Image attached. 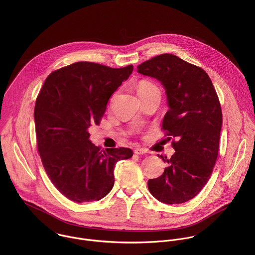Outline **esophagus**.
<instances>
[{
    "mask_svg": "<svg viewBox=\"0 0 255 255\" xmlns=\"http://www.w3.org/2000/svg\"><path fill=\"white\" fill-rule=\"evenodd\" d=\"M134 154H137V155H141V154H146L148 153V151L146 150L145 148H142V147H135L134 150H133Z\"/></svg>",
    "mask_w": 255,
    "mask_h": 255,
    "instance_id": "1",
    "label": "esophagus"
}]
</instances>
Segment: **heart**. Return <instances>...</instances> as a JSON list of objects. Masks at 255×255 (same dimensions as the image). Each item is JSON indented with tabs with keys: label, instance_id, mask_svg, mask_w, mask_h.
<instances>
[{
	"label": "heart",
	"instance_id": "1",
	"mask_svg": "<svg viewBox=\"0 0 255 255\" xmlns=\"http://www.w3.org/2000/svg\"><path fill=\"white\" fill-rule=\"evenodd\" d=\"M154 88H157V87L153 83H151L149 81H141L137 86V92H138V94H140L142 92H145V91H148L150 89H154Z\"/></svg>",
	"mask_w": 255,
	"mask_h": 255
}]
</instances>
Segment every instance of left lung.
<instances>
[{"label":"left lung","instance_id":"8db88e82","mask_svg":"<svg viewBox=\"0 0 255 255\" xmlns=\"http://www.w3.org/2000/svg\"><path fill=\"white\" fill-rule=\"evenodd\" d=\"M165 88L169 111L162 128L176 138L162 176L148 181L151 194L166 204H180L196 196L207 183L218 156L223 124L213 83L202 69L172 54H162L137 67ZM168 137V138H172Z\"/></svg>","mask_w":255,"mask_h":255}]
</instances>
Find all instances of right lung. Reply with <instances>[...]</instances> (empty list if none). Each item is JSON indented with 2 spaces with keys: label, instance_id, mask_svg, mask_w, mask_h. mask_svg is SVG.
<instances>
[{
  "label": "right lung",
  "instance_id": "right-lung-1",
  "mask_svg": "<svg viewBox=\"0 0 255 255\" xmlns=\"http://www.w3.org/2000/svg\"><path fill=\"white\" fill-rule=\"evenodd\" d=\"M133 71L77 62L49 74L37 97L34 121L38 151L51 182L77 203L100 200L114 186V169L129 159V148L101 150L90 140L110 97Z\"/></svg>",
  "mask_w": 255,
  "mask_h": 255
}]
</instances>
